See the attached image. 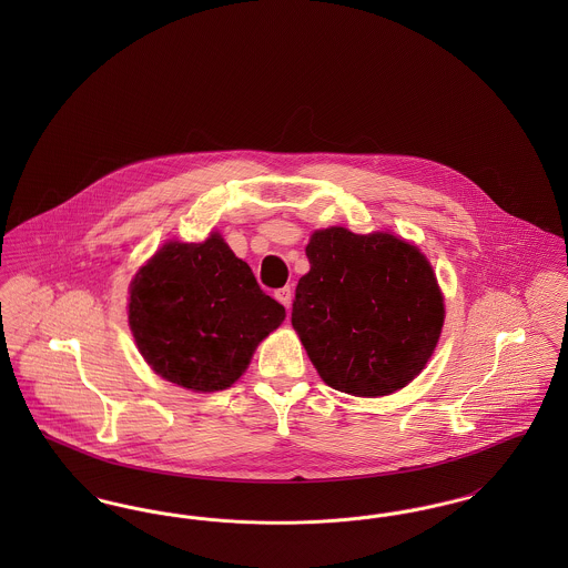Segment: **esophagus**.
<instances>
[{"mask_svg":"<svg viewBox=\"0 0 568 568\" xmlns=\"http://www.w3.org/2000/svg\"><path fill=\"white\" fill-rule=\"evenodd\" d=\"M274 297H276L285 308H290V306H292V300H294V292H292V287H281V290H276Z\"/></svg>","mask_w":568,"mask_h":568,"instance_id":"esophagus-1","label":"esophagus"}]
</instances>
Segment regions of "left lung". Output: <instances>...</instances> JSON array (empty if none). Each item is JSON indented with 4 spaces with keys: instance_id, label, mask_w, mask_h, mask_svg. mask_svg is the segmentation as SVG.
Here are the masks:
<instances>
[{
    "instance_id": "1",
    "label": "left lung",
    "mask_w": 568,
    "mask_h": 568,
    "mask_svg": "<svg viewBox=\"0 0 568 568\" xmlns=\"http://www.w3.org/2000/svg\"><path fill=\"white\" fill-rule=\"evenodd\" d=\"M306 257L292 325L320 377L364 398L403 389L426 368L445 322L426 255L387 232L327 227Z\"/></svg>"
}]
</instances>
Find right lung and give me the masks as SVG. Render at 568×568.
<instances>
[{
	"label": "right lung",
	"mask_w": 568,
	"mask_h": 568,
	"mask_svg": "<svg viewBox=\"0 0 568 568\" xmlns=\"http://www.w3.org/2000/svg\"><path fill=\"white\" fill-rule=\"evenodd\" d=\"M283 320V304L216 232L204 243L163 244L130 285L138 352L160 377L193 392L232 387Z\"/></svg>",
	"instance_id": "right-lung-1"
}]
</instances>
